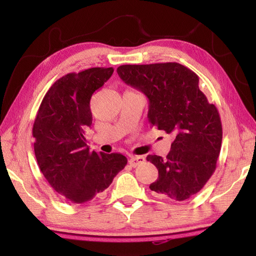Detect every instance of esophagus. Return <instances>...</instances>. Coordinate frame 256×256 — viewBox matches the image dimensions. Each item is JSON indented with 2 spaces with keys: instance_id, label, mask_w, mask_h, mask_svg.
Returning a JSON list of instances; mask_svg holds the SVG:
<instances>
[{
  "instance_id": "34e87169",
  "label": "esophagus",
  "mask_w": 256,
  "mask_h": 256,
  "mask_svg": "<svg viewBox=\"0 0 256 256\" xmlns=\"http://www.w3.org/2000/svg\"><path fill=\"white\" fill-rule=\"evenodd\" d=\"M144 157H142V156H132V157L128 159V164H131L132 167H136L140 164H144Z\"/></svg>"
}]
</instances>
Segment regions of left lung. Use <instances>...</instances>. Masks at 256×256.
<instances>
[{
	"mask_svg": "<svg viewBox=\"0 0 256 256\" xmlns=\"http://www.w3.org/2000/svg\"><path fill=\"white\" fill-rule=\"evenodd\" d=\"M118 73L149 99L151 126L174 136L166 157H146L158 170L152 194L175 201L196 196L216 170L222 141L219 112L198 88V76L175 62L126 64Z\"/></svg>",
	"mask_w": 256,
	"mask_h": 256,
	"instance_id": "1",
	"label": "left lung"
}]
</instances>
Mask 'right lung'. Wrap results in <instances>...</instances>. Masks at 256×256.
<instances>
[{"label": "right lung", "mask_w": 256, "mask_h": 256, "mask_svg": "<svg viewBox=\"0 0 256 256\" xmlns=\"http://www.w3.org/2000/svg\"><path fill=\"white\" fill-rule=\"evenodd\" d=\"M112 72V68H92L60 78L42 98L34 120L38 166L55 192L72 203L92 200L128 164L120 154L90 151L84 138V130L92 124L90 99Z\"/></svg>", "instance_id": "add662e5"}]
</instances>
